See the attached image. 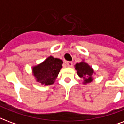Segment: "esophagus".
<instances>
[{
  "label": "esophagus",
  "instance_id": "obj_1",
  "mask_svg": "<svg viewBox=\"0 0 124 124\" xmlns=\"http://www.w3.org/2000/svg\"><path fill=\"white\" fill-rule=\"evenodd\" d=\"M66 64L68 67H72L73 65V63L72 62H66Z\"/></svg>",
  "mask_w": 124,
  "mask_h": 124
}]
</instances>
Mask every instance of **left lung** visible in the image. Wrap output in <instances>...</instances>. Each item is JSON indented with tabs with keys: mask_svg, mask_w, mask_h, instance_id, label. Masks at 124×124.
<instances>
[{
	"mask_svg": "<svg viewBox=\"0 0 124 124\" xmlns=\"http://www.w3.org/2000/svg\"><path fill=\"white\" fill-rule=\"evenodd\" d=\"M75 69L77 70L78 75L84 79V84L90 83L93 80L92 75L94 73V71L87 63L85 62L77 63L75 65Z\"/></svg>",
	"mask_w": 124,
	"mask_h": 124,
	"instance_id": "1",
	"label": "left lung"
}]
</instances>
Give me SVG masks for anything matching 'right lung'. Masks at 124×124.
Listing matches in <instances>:
<instances>
[{"label":"right lung","instance_id":"obj_1","mask_svg":"<svg viewBox=\"0 0 124 124\" xmlns=\"http://www.w3.org/2000/svg\"><path fill=\"white\" fill-rule=\"evenodd\" d=\"M62 60L49 56L43 62L32 68L33 75L36 81L44 86L53 84L62 68Z\"/></svg>","mask_w":124,"mask_h":124}]
</instances>
